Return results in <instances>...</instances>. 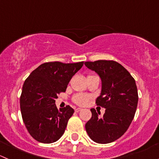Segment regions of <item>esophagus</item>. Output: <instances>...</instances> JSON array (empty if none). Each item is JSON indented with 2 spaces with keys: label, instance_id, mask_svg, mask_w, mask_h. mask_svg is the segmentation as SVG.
<instances>
[{
  "label": "esophagus",
  "instance_id": "1",
  "mask_svg": "<svg viewBox=\"0 0 159 159\" xmlns=\"http://www.w3.org/2000/svg\"><path fill=\"white\" fill-rule=\"evenodd\" d=\"M81 110V108H75V112H78V111H80Z\"/></svg>",
  "mask_w": 159,
  "mask_h": 159
}]
</instances>
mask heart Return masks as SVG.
Masks as SVG:
<instances>
[{
	"instance_id": "obj_1",
	"label": "heart",
	"mask_w": 159,
	"mask_h": 159,
	"mask_svg": "<svg viewBox=\"0 0 159 159\" xmlns=\"http://www.w3.org/2000/svg\"><path fill=\"white\" fill-rule=\"evenodd\" d=\"M90 97L88 95H85L83 93H78L73 98V101L75 102L76 104L80 106H84L88 102Z\"/></svg>"
}]
</instances>
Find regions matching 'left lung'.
Returning a JSON list of instances; mask_svg holds the SVG:
<instances>
[{
  "label": "left lung",
  "instance_id": "obj_1",
  "mask_svg": "<svg viewBox=\"0 0 159 159\" xmlns=\"http://www.w3.org/2000/svg\"><path fill=\"white\" fill-rule=\"evenodd\" d=\"M88 69L95 71L102 81L97 106L105 108L102 117L91 109L92 117L85 125L90 138L97 143H109L127 131L134 118L138 102L135 80L121 64L113 60L85 62Z\"/></svg>",
  "mask_w": 159,
  "mask_h": 159
}]
</instances>
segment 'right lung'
<instances>
[{
	"mask_svg": "<svg viewBox=\"0 0 159 159\" xmlns=\"http://www.w3.org/2000/svg\"><path fill=\"white\" fill-rule=\"evenodd\" d=\"M84 62L41 64L29 75L22 86L20 109L26 129L34 139L43 143L58 140L74 113L69 106L57 109L55 99L65 92L72 76Z\"/></svg>",
	"mask_w": 159,
	"mask_h": 159,
	"instance_id": "1",
	"label": "right lung"
}]
</instances>
